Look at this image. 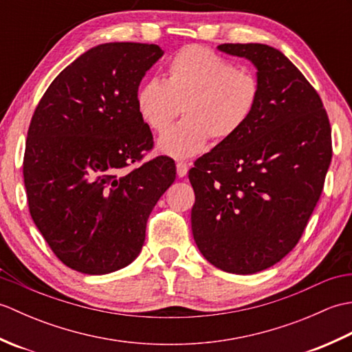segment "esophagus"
I'll return each instance as SVG.
<instances>
[{
	"instance_id": "34e87169",
	"label": "esophagus",
	"mask_w": 352,
	"mask_h": 352,
	"mask_svg": "<svg viewBox=\"0 0 352 352\" xmlns=\"http://www.w3.org/2000/svg\"><path fill=\"white\" fill-rule=\"evenodd\" d=\"M188 170H189V164L186 163V162H177V175L180 177V178H183V177H186V174H188Z\"/></svg>"
}]
</instances>
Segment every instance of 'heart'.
<instances>
[{"label": "heart", "instance_id": "heart-1", "mask_svg": "<svg viewBox=\"0 0 352 352\" xmlns=\"http://www.w3.org/2000/svg\"><path fill=\"white\" fill-rule=\"evenodd\" d=\"M260 98L258 80L199 45L177 51L166 78H149L136 92L142 121L163 131L182 111L184 119L164 131L157 148L175 159L203 153L208 138L233 139L248 124Z\"/></svg>", "mask_w": 352, "mask_h": 352}]
</instances>
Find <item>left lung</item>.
<instances>
[{"instance_id": "left-lung-1", "label": "left lung", "mask_w": 352, "mask_h": 352, "mask_svg": "<svg viewBox=\"0 0 352 352\" xmlns=\"http://www.w3.org/2000/svg\"><path fill=\"white\" fill-rule=\"evenodd\" d=\"M257 69L260 98L233 139L189 170L192 234L221 271L256 274L286 257L315 210L331 162V129L300 69L263 43H222Z\"/></svg>"}]
</instances>
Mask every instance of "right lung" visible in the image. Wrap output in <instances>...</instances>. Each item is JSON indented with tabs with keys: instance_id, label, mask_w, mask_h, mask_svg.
Wrapping results in <instances>:
<instances>
[{
	"instance_id": "add662e5",
	"label": "right lung",
	"mask_w": 352,
	"mask_h": 352,
	"mask_svg": "<svg viewBox=\"0 0 352 352\" xmlns=\"http://www.w3.org/2000/svg\"><path fill=\"white\" fill-rule=\"evenodd\" d=\"M162 56L153 43H101L66 66L36 107L24 155L30 214L74 271L129 266L149 213L175 180V163L163 155L125 170L153 148L136 92Z\"/></svg>"
}]
</instances>
